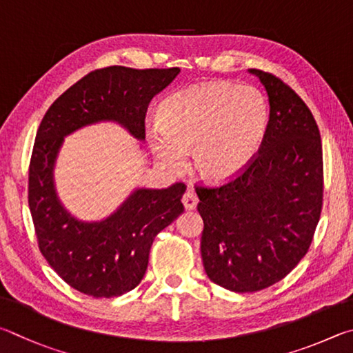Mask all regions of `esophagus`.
I'll use <instances>...</instances> for the list:
<instances>
[{"label":"esophagus","instance_id":"obj_1","mask_svg":"<svg viewBox=\"0 0 353 353\" xmlns=\"http://www.w3.org/2000/svg\"><path fill=\"white\" fill-rule=\"evenodd\" d=\"M183 205L186 209H195L196 205H199V196H196V194L194 192V190H188L186 194L183 195Z\"/></svg>","mask_w":353,"mask_h":353}]
</instances>
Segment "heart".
<instances>
[{
	"label": "heart",
	"mask_w": 353,
	"mask_h": 353,
	"mask_svg": "<svg viewBox=\"0 0 353 353\" xmlns=\"http://www.w3.org/2000/svg\"><path fill=\"white\" fill-rule=\"evenodd\" d=\"M268 107L259 91L230 82L194 85L161 103L159 123L147 130L153 153L173 172L194 148L199 175L209 183L237 176L261 148Z\"/></svg>",
	"instance_id": "obj_1"
}]
</instances>
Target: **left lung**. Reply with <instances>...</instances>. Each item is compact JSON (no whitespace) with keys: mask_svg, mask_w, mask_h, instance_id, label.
Listing matches in <instances>:
<instances>
[{"mask_svg":"<svg viewBox=\"0 0 353 353\" xmlns=\"http://www.w3.org/2000/svg\"><path fill=\"white\" fill-rule=\"evenodd\" d=\"M248 71L268 94L262 145L232 181L195 188L205 271L236 293L282 281L307 254L323 208V145L312 111L279 77Z\"/></svg>","mask_w":353,"mask_h":353,"instance_id":"1","label":"left lung"}]
</instances>
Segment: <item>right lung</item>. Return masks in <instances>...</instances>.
Masks as SVG:
<instances>
[{
    "label": "right lung",
    "mask_w": 353,
    "mask_h": 353,
    "mask_svg": "<svg viewBox=\"0 0 353 353\" xmlns=\"http://www.w3.org/2000/svg\"><path fill=\"white\" fill-rule=\"evenodd\" d=\"M180 68L133 70L108 66L86 74L43 116L29 164V209L41 254L68 285L92 298H114L142 281L158 232L184 211V183L136 189L101 221H82L61 205L54 184L55 159L65 136L91 123L113 121L145 139L152 99Z\"/></svg>",
    "instance_id": "right-lung-1"
}]
</instances>
